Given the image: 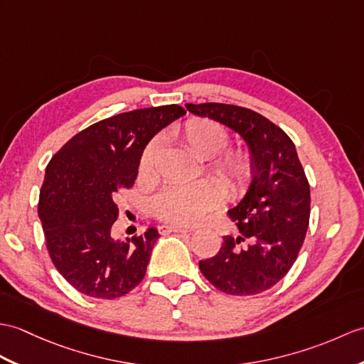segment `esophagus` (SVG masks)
Returning a JSON list of instances; mask_svg holds the SVG:
<instances>
[{"label":"esophagus","instance_id":"1","mask_svg":"<svg viewBox=\"0 0 364 364\" xmlns=\"http://www.w3.org/2000/svg\"><path fill=\"white\" fill-rule=\"evenodd\" d=\"M192 230H188V228L183 226H176V225H161L159 226V232L161 234H171V232H191Z\"/></svg>","mask_w":364,"mask_h":364}]
</instances>
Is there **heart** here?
Here are the masks:
<instances>
[{
  "label": "heart",
  "instance_id": "heart-1",
  "mask_svg": "<svg viewBox=\"0 0 364 364\" xmlns=\"http://www.w3.org/2000/svg\"><path fill=\"white\" fill-rule=\"evenodd\" d=\"M181 139L193 155L210 159L226 147L228 132L225 127L206 117H193L183 125ZM161 150V141H151L144 150L139 163L142 175L154 172L156 158ZM209 171L224 186L228 196H240L248 189L252 166L243 151H226L209 163ZM222 185V186H223ZM213 180H200L192 184L171 186L158 193L154 200L155 214L168 223L196 225L215 209L223 198V190Z\"/></svg>",
  "mask_w": 364,
  "mask_h": 364
}]
</instances>
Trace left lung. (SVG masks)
Returning a JSON list of instances; mask_svg holds the SVG:
<instances>
[{"label":"left lung","mask_w":364,"mask_h":364,"mask_svg":"<svg viewBox=\"0 0 364 364\" xmlns=\"http://www.w3.org/2000/svg\"><path fill=\"white\" fill-rule=\"evenodd\" d=\"M192 114L223 124L245 141L252 176L243 198L230 209L239 234L223 237L200 269L215 289L251 296L289 273L306 239L310 188L293 141L252 109L226 104H186Z\"/></svg>","instance_id":"left-lung-1"}]
</instances>
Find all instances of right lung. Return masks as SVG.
Listing matches in <instances>:
<instances>
[{"mask_svg": "<svg viewBox=\"0 0 364 364\" xmlns=\"http://www.w3.org/2000/svg\"><path fill=\"white\" fill-rule=\"evenodd\" d=\"M184 114L178 105H163L107 117L73 136L49 161L38 217L50 259L77 291L114 299L142 281L159 232L151 226L132 240L113 239L116 197L136 180L150 139Z\"/></svg>", "mask_w": 364, "mask_h": 364, "instance_id": "right-lung-1", "label": "right lung"}]
</instances>
